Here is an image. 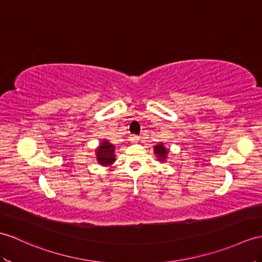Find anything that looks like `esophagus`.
Returning a JSON list of instances; mask_svg holds the SVG:
<instances>
[{"label": "esophagus", "instance_id": "esophagus-1", "mask_svg": "<svg viewBox=\"0 0 262 262\" xmlns=\"http://www.w3.org/2000/svg\"><path fill=\"white\" fill-rule=\"evenodd\" d=\"M138 141H139V137L136 136V135H132V136L129 137V142H130V143H137Z\"/></svg>", "mask_w": 262, "mask_h": 262}]
</instances>
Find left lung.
I'll list each match as a JSON object with an SVG mask.
<instances>
[{
  "mask_svg": "<svg viewBox=\"0 0 262 262\" xmlns=\"http://www.w3.org/2000/svg\"><path fill=\"white\" fill-rule=\"evenodd\" d=\"M154 154L156 156V159L161 163H165L167 161V156L169 154V149L165 147V145L163 143L156 144L154 146Z\"/></svg>",
  "mask_w": 262,
  "mask_h": 262,
  "instance_id": "8db88e82",
  "label": "left lung"
}]
</instances>
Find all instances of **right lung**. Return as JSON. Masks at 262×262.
I'll return each instance as SVG.
<instances>
[{
  "label": "right lung",
  "mask_w": 262,
  "mask_h": 262,
  "mask_svg": "<svg viewBox=\"0 0 262 262\" xmlns=\"http://www.w3.org/2000/svg\"><path fill=\"white\" fill-rule=\"evenodd\" d=\"M96 160L101 166H111L116 161L115 154V146L109 143L107 139L100 142L98 147L96 148Z\"/></svg>",
  "instance_id": "obj_1"
}]
</instances>
